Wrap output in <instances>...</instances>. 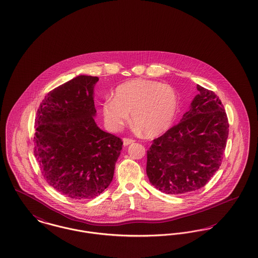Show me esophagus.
<instances>
[{"mask_svg":"<svg viewBox=\"0 0 258 258\" xmlns=\"http://www.w3.org/2000/svg\"><path fill=\"white\" fill-rule=\"evenodd\" d=\"M135 141H136L135 139H130V138H123L122 139V142H123L124 146H126V145H128V144H131V143H133Z\"/></svg>","mask_w":258,"mask_h":258,"instance_id":"esophagus-1","label":"esophagus"}]
</instances>
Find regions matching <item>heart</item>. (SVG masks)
<instances>
[{
	"instance_id": "heart-1",
	"label": "heart",
	"mask_w": 258,
	"mask_h": 258,
	"mask_svg": "<svg viewBox=\"0 0 258 258\" xmlns=\"http://www.w3.org/2000/svg\"><path fill=\"white\" fill-rule=\"evenodd\" d=\"M178 109V97L168 84L149 80H133L119 85L114 98L102 105L106 125L119 131L130 119L147 137L166 132L173 122Z\"/></svg>"
}]
</instances>
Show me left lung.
<instances>
[{
  "label": "left lung",
  "mask_w": 258,
  "mask_h": 258,
  "mask_svg": "<svg viewBox=\"0 0 258 258\" xmlns=\"http://www.w3.org/2000/svg\"><path fill=\"white\" fill-rule=\"evenodd\" d=\"M199 94L180 121L153 139L147 150L150 182L167 195L204 186L222 164L229 120L218 96L198 85Z\"/></svg>",
  "instance_id": "1"
}]
</instances>
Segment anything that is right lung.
I'll return each instance as SVG.
<instances>
[{"label":"right lung","mask_w":258,"mask_h":258,"mask_svg":"<svg viewBox=\"0 0 258 258\" xmlns=\"http://www.w3.org/2000/svg\"><path fill=\"white\" fill-rule=\"evenodd\" d=\"M97 77L80 76L51 90L35 119L34 155L41 173L71 199H94L111 183L121 139L97 126L93 88Z\"/></svg>","instance_id":"1"}]
</instances>
